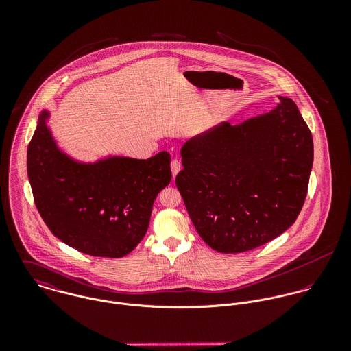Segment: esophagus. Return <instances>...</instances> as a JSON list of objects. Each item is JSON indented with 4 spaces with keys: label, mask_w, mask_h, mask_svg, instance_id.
<instances>
[{
    "label": "esophagus",
    "mask_w": 351,
    "mask_h": 351,
    "mask_svg": "<svg viewBox=\"0 0 351 351\" xmlns=\"http://www.w3.org/2000/svg\"><path fill=\"white\" fill-rule=\"evenodd\" d=\"M170 167H171V173H173V178L180 173V170L182 169V165L178 159H173L171 163H170Z\"/></svg>",
    "instance_id": "obj_1"
}]
</instances>
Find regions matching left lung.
Returning <instances> with one entry per match:
<instances>
[{"label": "left lung", "instance_id": "8db88e82", "mask_svg": "<svg viewBox=\"0 0 351 351\" xmlns=\"http://www.w3.org/2000/svg\"><path fill=\"white\" fill-rule=\"evenodd\" d=\"M224 121L188 141L176 185L201 239L226 254L256 249L298 219L313 162L312 134L298 105Z\"/></svg>", "mask_w": 351, "mask_h": 351}]
</instances>
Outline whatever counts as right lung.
Instances as JSON below:
<instances>
[{
    "label": "right lung",
    "mask_w": 351,
    "mask_h": 351,
    "mask_svg": "<svg viewBox=\"0 0 351 351\" xmlns=\"http://www.w3.org/2000/svg\"><path fill=\"white\" fill-rule=\"evenodd\" d=\"M40 114L27 150L35 205L51 232L92 256L121 258L149 228L152 204L171 180L170 155L109 158L80 165L56 149Z\"/></svg>",
    "instance_id": "right-lung-1"
}]
</instances>
